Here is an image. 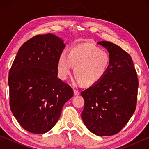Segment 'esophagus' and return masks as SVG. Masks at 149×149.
Returning a JSON list of instances; mask_svg holds the SVG:
<instances>
[{"mask_svg":"<svg viewBox=\"0 0 149 149\" xmlns=\"http://www.w3.org/2000/svg\"><path fill=\"white\" fill-rule=\"evenodd\" d=\"M74 95H78L80 94V92L79 91L75 90V89L74 90Z\"/></svg>","mask_w":149,"mask_h":149,"instance_id":"1","label":"esophagus"}]
</instances>
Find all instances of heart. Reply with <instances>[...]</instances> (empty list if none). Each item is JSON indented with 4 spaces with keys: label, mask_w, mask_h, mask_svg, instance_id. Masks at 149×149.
I'll return each instance as SVG.
<instances>
[{
    "label": "heart",
    "mask_w": 149,
    "mask_h": 149,
    "mask_svg": "<svg viewBox=\"0 0 149 149\" xmlns=\"http://www.w3.org/2000/svg\"><path fill=\"white\" fill-rule=\"evenodd\" d=\"M110 62L108 52L91 43H84L70 49L68 56L65 53L59 55L58 75L64 80L71 72L72 66L75 67L74 74L78 81L86 86H92L104 78Z\"/></svg>",
    "instance_id": "1"
}]
</instances>
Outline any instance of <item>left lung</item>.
<instances>
[{"mask_svg":"<svg viewBox=\"0 0 149 149\" xmlns=\"http://www.w3.org/2000/svg\"><path fill=\"white\" fill-rule=\"evenodd\" d=\"M97 43L109 52L110 66L100 82L81 93L85 100L81 117L91 132L110 136L120 132L134 113L139 82L127 52L108 41Z\"/></svg>","mask_w":149,"mask_h":149,"instance_id":"obj_1","label":"left lung"}]
</instances>
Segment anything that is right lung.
Returning a JSON list of instances; mask_svg holds the SVG:
<instances>
[{"label": "right lung", "mask_w": 149, "mask_h": 149, "mask_svg": "<svg viewBox=\"0 0 149 149\" xmlns=\"http://www.w3.org/2000/svg\"><path fill=\"white\" fill-rule=\"evenodd\" d=\"M65 47L53 34L35 35L22 45L9 72L10 107L24 130L42 134L58 120L73 89L57 77V61Z\"/></svg>", "instance_id": "obj_1"}]
</instances>
